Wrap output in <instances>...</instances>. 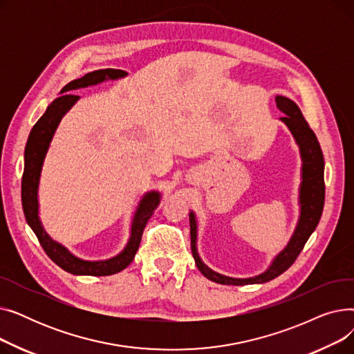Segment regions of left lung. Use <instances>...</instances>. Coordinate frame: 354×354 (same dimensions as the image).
Here are the masks:
<instances>
[{
    "mask_svg": "<svg viewBox=\"0 0 354 354\" xmlns=\"http://www.w3.org/2000/svg\"><path fill=\"white\" fill-rule=\"evenodd\" d=\"M277 107L280 109L283 113H286L281 120L288 126L291 133L294 135L297 143L300 145L301 156H303V183H301V216L299 227H297L290 244L287 248L275 258L272 266L261 275H257L254 278H245V280H239V278H230L225 275H221L209 270L205 264L201 261L196 252V221L194 214H189V224H191V250L195 258V264L198 270L205 275L208 280L215 281L218 284H227V286H245V284H258V283H267L274 280L275 277L281 275L286 270H288L297 257L303 251L307 239L313 234V231L317 227L319 221L323 214L324 207V196H326V187H324V158L322 153V149L319 145L317 138L310 129L308 123L301 115V110L299 109L292 100L277 96L275 97Z\"/></svg>",
    "mask_w": 354,
    "mask_h": 354,
    "instance_id": "8db88e82",
    "label": "left lung"
}]
</instances>
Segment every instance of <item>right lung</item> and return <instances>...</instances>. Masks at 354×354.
Returning a JSON list of instances; mask_svg holds the SVG:
<instances>
[{
	"label": "right lung",
	"instance_id": "obj_1",
	"mask_svg": "<svg viewBox=\"0 0 354 354\" xmlns=\"http://www.w3.org/2000/svg\"><path fill=\"white\" fill-rule=\"evenodd\" d=\"M124 74H126L124 71L115 70V68L96 70V71L87 73L83 77L66 84L62 90V93H64V95L55 99L47 107L46 113L37 120V123L31 129L27 145H26L24 172L21 179V201H23V211H24L26 219L28 222V225L31 227V230L34 231L37 239H39V243L41 244L44 252L60 268L76 275L103 277V275L116 274L124 270L130 263L133 261L135 254L138 252V248L140 244L143 230L147 224V221L151 219L153 211L159 205V194L156 192L147 194L142 199L138 212L135 215L133 225H132V236H130V241L127 247L124 248V251L115 258L107 259V261H99V263L82 261V259L68 254L62 245L55 244L43 230L39 215H37V212H39V205H37V188H39V179H40V172H41L46 152L51 142V138L54 135V130L57 129L62 118L79 99V96L71 95V93H67V91L86 87L90 84H97L106 79L123 77Z\"/></svg>",
	"mask_w": 354,
	"mask_h": 354
}]
</instances>
